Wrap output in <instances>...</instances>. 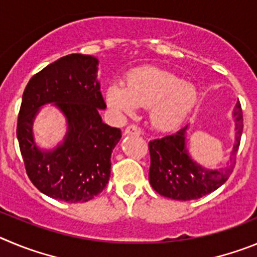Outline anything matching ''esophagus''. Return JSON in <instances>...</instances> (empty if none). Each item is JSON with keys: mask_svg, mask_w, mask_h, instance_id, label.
<instances>
[{"mask_svg": "<svg viewBox=\"0 0 257 257\" xmlns=\"http://www.w3.org/2000/svg\"><path fill=\"white\" fill-rule=\"evenodd\" d=\"M124 136H141V131L137 125H129L124 131Z\"/></svg>", "mask_w": 257, "mask_h": 257, "instance_id": "34e87169", "label": "esophagus"}]
</instances>
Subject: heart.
Returning a JSON list of instances; mask_svg holds the SVG:
<instances>
[{
	"label": "heart",
	"mask_w": 257,
	"mask_h": 257,
	"mask_svg": "<svg viewBox=\"0 0 257 257\" xmlns=\"http://www.w3.org/2000/svg\"><path fill=\"white\" fill-rule=\"evenodd\" d=\"M105 101L117 115H132L151 107L152 125L161 132L180 128L198 102L197 89L168 71L142 68L128 74L126 83H111Z\"/></svg>",
	"instance_id": "1"
}]
</instances>
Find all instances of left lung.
<instances>
[{
	"label": "left lung",
	"mask_w": 257,
	"mask_h": 257,
	"mask_svg": "<svg viewBox=\"0 0 257 257\" xmlns=\"http://www.w3.org/2000/svg\"><path fill=\"white\" fill-rule=\"evenodd\" d=\"M232 116L234 119V143L229 161L221 168H205L189 156L187 150L189 125L175 134L151 141L149 143L151 155L149 178L152 188L164 197L189 201L209 195L223 186L235 165V155L243 131V116L239 102L235 103Z\"/></svg>",
	"instance_id": "left-lung-1"
}]
</instances>
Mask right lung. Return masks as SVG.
Instances as JSON below:
<instances>
[{"instance_id":"add662e5","label":"right lung","mask_w":257,"mask_h":257,"mask_svg":"<svg viewBox=\"0 0 257 257\" xmlns=\"http://www.w3.org/2000/svg\"><path fill=\"white\" fill-rule=\"evenodd\" d=\"M98 59L71 54L31 78L23 93L16 136L32 183L48 197L87 202L110 179L111 152L121 132L102 121L106 103L97 79ZM52 104L66 117V137L54 149H41L33 124L39 110Z\"/></svg>"}]
</instances>
